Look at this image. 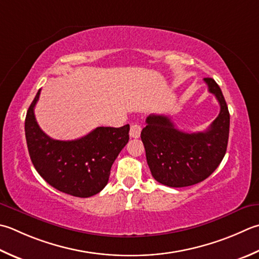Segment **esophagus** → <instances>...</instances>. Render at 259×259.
<instances>
[{"instance_id": "1", "label": "esophagus", "mask_w": 259, "mask_h": 259, "mask_svg": "<svg viewBox=\"0 0 259 259\" xmlns=\"http://www.w3.org/2000/svg\"><path fill=\"white\" fill-rule=\"evenodd\" d=\"M141 134V126L138 123H133L130 126V137L131 138H139Z\"/></svg>"}]
</instances>
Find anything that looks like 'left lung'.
<instances>
[{"label": "left lung", "instance_id": "obj_1", "mask_svg": "<svg viewBox=\"0 0 259 259\" xmlns=\"http://www.w3.org/2000/svg\"><path fill=\"white\" fill-rule=\"evenodd\" d=\"M220 104V113L203 133L187 134L166 115L150 114L141 131L147 163L154 179L170 187H184L207 179L226 155L230 114L219 85L204 78Z\"/></svg>", "mask_w": 259, "mask_h": 259}]
</instances>
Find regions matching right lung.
Instances as JSON below:
<instances>
[{"label":"right lung","mask_w":259,"mask_h":259,"mask_svg":"<svg viewBox=\"0 0 259 259\" xmlns=\"http://www.w3.org/2000/svg\"><path fill=\"white\" fill-rule=\"evenodd\" d=\"M40 90L30 104L24 131L30 158L35 170L63 193L90 197L108 184L110 170L120 151L128 144L129 124L120 128L98 126L82 138L55 140L40 129L34 116Z\"/></svg>","instance_id":"obj_1"}]
</instances>
